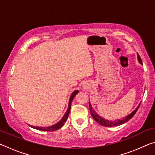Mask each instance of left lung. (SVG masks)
Masks as SVG:
<instances>
[{
	"instance_id": "obj_1",
	"label": "left lung",
	"mask_w": 155,
	"mask_h": 155,
	"mask_svg": "<svg viewBox=\"0 0 155 155\" xmlns=\"http://www.w3.org/2000/svg\"><path fill=\"white\" fill-rule=\"evenodd\" d=\"M137 58H138L139 62H140L141 64H142L141 59L140 56L139 55V54H137ZM140 104H141V103H140V104H139L137 108H136L135 110H134V111L131 113L130 114L128 115L127 116H126L125 117H124V118L120 119V120H115V121H109V120H104L103 117H102L100 116V115H98L95 112V111H94V110L92 109V107H91L90 103H89V107H90V113H91V116H92V117L94 119V120H95L96 122H98V124H101V126H103V127H116V126H119L120 124H124V123L128 121V120H129L130 119L132 118V117L134 116L135 113L137 112V109H139V107H140Z\"/></svg>"
}]
</instances>
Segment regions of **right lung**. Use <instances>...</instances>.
Returning a JSON list of instances; mask_svg holds the SVG:
<instances>
[{"label": "right lung", "instance_id": "1", "mask_svg": "<svg viewBox=\"0 0 155 155\" xmlns=\"http://www.w3.org/2000/svg\"><path fill=\"white\" fill-rule=\"evenodd\" d=\"M78 92V91L76 90L72 94L71 96H70V101H69V104H68V108L67 111L65 112L64 116L62 117V119L60 120V121L58 123H57V124H54V125L51 126V127H46V128H45V127H32V126H31V127L33 128H35V129H37V130H44V131H54L56 130H58L59 128L62 127L63 126H64V123L66 122V120H67L68 117V115H69L70 111V107H71V104H72L73 98H74V97L75 96V95H77Z\"/></svg>", "mask_w": 155, "mask_h": 155}]
</instances>
